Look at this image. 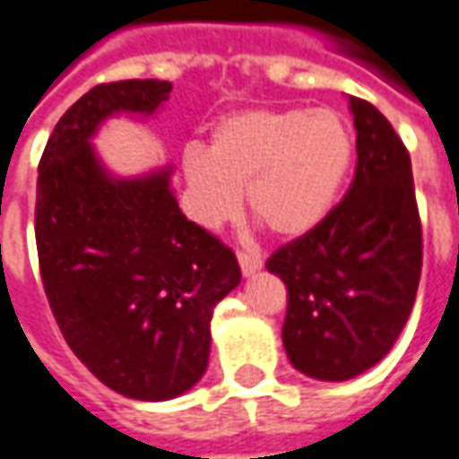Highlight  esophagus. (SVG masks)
<instances>
[{"label":"esophagus","instance_id":"esophagus-1","mask_svg":"<svg viewBox=\"0 0 459 459\" xmlns=\"http://www.w3.org/2000/svg\"><path fill=\"white\" fill-rule=\"evenodd\" d=\"M238 263H240V270H243V275L250 278V275H255L260 268H263V260L258 255H253L248 250H238Z\"/></svg>","mask_w":459,"mask_h":459}]
</instances>
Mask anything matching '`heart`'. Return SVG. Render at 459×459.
Segmentation results:
<instances>
[{
	"label": "heart",
	"instance_id": "1",
	"mask_svg": "<svg viewBox=\"0 0 459 459\" xmlns=\"http://www.w3.org/2000/svg\"><path fill=\"white\" fill-rule=\"evenodd\" d=\"M354 160V137L334 110H243L211 132L209 152L189 147L181 174L189 211L216 229L243 206L278 238H302L334 209Z\"/></svg>",
	"mask_w": 459,
	"mask_h": 459
}]
</instances>
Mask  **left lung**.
I'll return each mask as SVG.
<instances>
[{
    "mask_svg": "<svg viewBox=\"0 0 459 459\" xmlns=\"http://www.w3.org/2000/svg\"><path fill=\"white\" fill-rule=\"evenodd\" d=\"M349 108L351 186L317 229L265 263L288 288L282 344L290 364L317 381H349L391 351L423 265L408 150L374 105L349 98Z\"/></svg>",
    "mask_w": 459,
    "mask_h": 459,
    "instance_id": "left-lung-1",
    "label": "left lung"
}]
</instances>
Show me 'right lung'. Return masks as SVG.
<instances>
[{"instance_id": "1", "label": "right lung", "mask_w": 459, "mask_h": 459, "mask_svg": "<svg viewBox=\"0 0 459 459\" xmlns=\"http://www.w3.org/2000/svg\"><path fill=\"white\" fill-rule=\"evenodd\" d=\"M167 81L95 85L46 142L36 248L46 298L74 354L108 388L169 401L199 381L213 307L238 288V260L181 213L171 167L115 177L93 150L108 117L157 113Z\"/></svg>"}]
</instances>
